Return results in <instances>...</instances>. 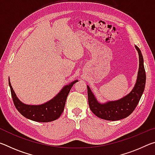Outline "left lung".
I'll return each mask as SVG.
<instances>
[{
    "instance_id": "left-lung-1",
    "label": "left lung",
    "mask_w": 155,
    "mask_h": 155,
    "mask_svg": "<svg viewBox=\"0 0 155 155\" xmlns=\"http://www.w3.org/2000/svg\"><path fill=\"white\" fill-rule=\"evenodd\" d=\"M135 48L139 54V71L134 87L128 95L117 101L101 104L97 101L90 87L87 86L89 106L94 114L100 118L111 121L124 119L132 114L139 103L145 88L146 77L142 54L137 46Z\"/></svg>"
}]
</instances>
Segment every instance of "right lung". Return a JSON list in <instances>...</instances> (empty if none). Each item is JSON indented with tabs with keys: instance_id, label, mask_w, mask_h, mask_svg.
<instances>
[{
	"instance_id": "1",
	"label": "right lung",
	"mask_w": 155,
	"mask_h": 155,
	"mask_svg": "<svg viewBox=\"0 0 155 155\" xmlns=\"http://www.w3.org/2000/svg\"><path fill=\"white\" fill-rule=\"evenodd\" d=\"M78 80L64 86L57 96L47 103L39 105H30L22 103L16 96L9 81L13 101L15 108L26 118L39 122H48L54 121L61 116L64 111L65 101L73 85Z\"/></svg>"
}]
</instances>
